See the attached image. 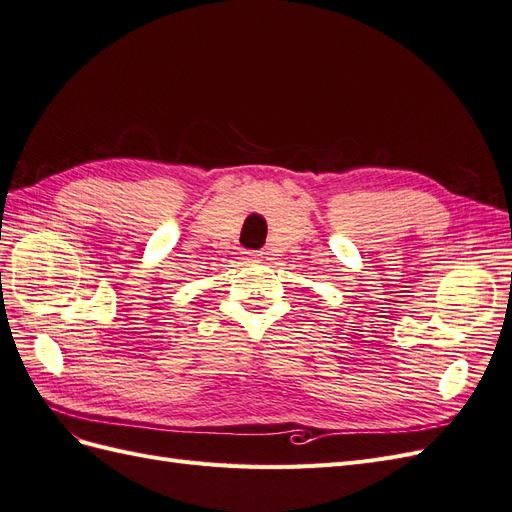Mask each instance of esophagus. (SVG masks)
I'll return each instance as SVG.
<instances>
[{
  "label": "esophagus",
  "mask_w": 512,
  "mask_h": 512,
  "mask_svg": "<svg viewBox=\"0 0 512 512\" xmlns=\"http://www.w3.org/2000/svg\"><path fill=\"white\" fill-rule=\"evenodd\" d=\"M243 258L245 260H260L262 252L260 250H247V252H243Z\"/></svg>",
  "instance_id": "obj_1"
}]
</instances>
